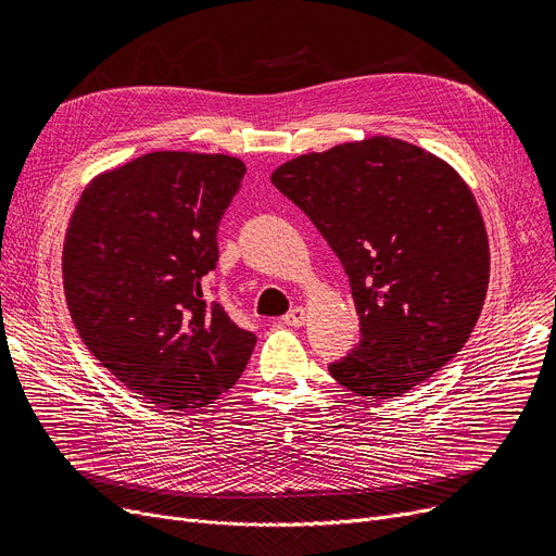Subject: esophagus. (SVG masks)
<instances>
[{"mask_svg": "<svg viewBox=\"0 0 556 556\" xmlns=\"http://www.w3.org/2000/svg\"><path fill=\"white\" fill-rule=\"evenodd\" d=\"M281 319H283V325H288V327H302L306 323V308L295 306L293 311H288Z\"/></svg>", "mask_w": 556, "mask_h": 556, "instance_id": "1", "label": "esophagus"}]
</instances>
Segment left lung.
<instances>
[{
	"label": "left lung",
	"instance_id": "1",
	"mask_svg": "<svg viewBox=\"0 0 556 556\" xmlns=\"http://www.w3.org/2000/svg\"><path fill=\"white\" fill-rule=\"evenodd\" d=\"M273 185L338 254L361 342L329 365L361 396L394 399L469 340L489 286V239L457 170L415 143L369 137L300 155Z\"/></svg>",
	"mask_w": 556,
	"mask_h": 556
}]
</instances>
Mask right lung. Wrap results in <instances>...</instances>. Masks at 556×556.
<instances>
[{
    "instance_id": "right-lung-1",
    "label": "right lung",
    "mask_w": 556,
    "mask_h": 556,
    "mask_svg": "<svg viewBox=\"0 0 556 556\" xmlns=\"http://www.w3.org/2000/svg\"><path fill=\"white\" fill-rule=\"evenodd\" d=\"M243 175L220 153L141 155L97 175L67 227L63 286L78 336L116 381L168 410L214 403L256 344L202 295Z\"/></svg>"
}]
</instances>
